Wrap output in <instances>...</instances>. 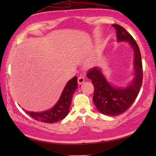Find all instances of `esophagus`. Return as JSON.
Listing matches in <instances>:
<instances>
[{
  "mask_svg": "<svg viewBox=\"0 0 156 156\" xmlns=\"http://www.w3.org/2000/svg\"><path fill=\"white\" fill-rule=\"evenodd\" d=\"M84 82V78L83 77H82V76H80V77L78 78V84H83Z\"/></svg>",
  "mask_w": 156,
  "mask_h": 156,
  "instance_id": "34e87169",
  "label": "esophagus"
}]
</instances>
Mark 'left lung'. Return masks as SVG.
Returning <instances> with one entry per match:
<instances>
[{"instance_id":"1","label":"left lung","mask_w":156,"mask_h":156,"mask_svg":"<svg viewBox=\"0 0 156 156\" xmlns=\"http://www.w3.org/2000/svg\"><path fill=\"white\" fill-rule=\"evenodd\" d=\"M117 30V42H127L133 50V78L125 87H116L105 77L100 67L93 68L87 73V77L94 85V103L102 114L115 117L125 112L131 107L140 92L143 79L141 56L140 48L133 37L121 27L114 24Z\"/></svg>"}]
</instances>
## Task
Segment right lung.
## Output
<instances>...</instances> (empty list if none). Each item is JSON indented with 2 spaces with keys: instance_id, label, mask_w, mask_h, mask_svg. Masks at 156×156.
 Returning a JSON list of instances; mask_svg holds the SVG:
<instances>
[{
  "instance_id": "right-lung-1",
  "label": "right lung",
  "mask_w": 156,
  "mask_h": 156,
  "mask_svg": "<svg viewBox=\"0 0 156 156\" xmlns=\"http://www.w3.org/2000/svg\"><path fill=\"white\" fill-rule=\"evenodd\" d=\"M77 80V77L74 76L67 82L59 100L52 108L42 112L25 111V112L35 120L48 123H54L64 119L68 114L72 96L78 88Z\"/></svg>"
}]
</instances>
